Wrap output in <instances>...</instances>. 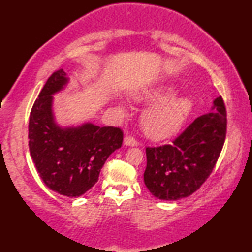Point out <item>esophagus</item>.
<instances>
[{
	"label": "esophagus",
	"mask_w": 252,
	"mask_h": 252,
	"mask_svg": "<svg viewBox=\"0 0 252 252\" xmlns=\"http://www.w3.org/2000/svg\"><path fill=\"white\" fill-rule=\"evenodd\" d=\"M124 144L127 147H135L137 146V141L130 136L124 137Z\"/></svg>",
	"instance_id": "esophagus-1"
}]
</instances>
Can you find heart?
Returning a JSON list of instances; mask_svg holds the SVG:
<instances>
[{
	"mask_svg": "<svg viewBox=\"0 0 252 252\" xmlns=\"http://www.w3.org/2000/svg\"><path fill=\"white\" fill-rule=\"evenodd\" d=\"M178 89L171 85L146 89L134 95L140 103H156L148 108L142 115L144 133L154 140H165L173 136L184 125L192 109V101L188 96L174 97ZM119 108L124 105L118 103Z\"/></svg>",
	"mask_w": 252,
	"mask_h": 252,
	"instance_id": "1",
	"label": "heart"
}]
</instances>
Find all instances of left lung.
<instances>
[{
    "instance_id": "obj_1",
    "label": "left lung",
    "mask_w": 252,
    "mask_h": 252,
    "mask_svg": "<svg viewBox=\"0 0 252 252\" xmlns=\"http://www.w3.org/2000/svg\"><path fill=\"white\" fill-rule=\"evenodd\" d=\"M212 111L196 118L172 144L147 148L144 185L158 199L178 201L195 192L211 174L226 137L221 96Z\"/></svg>"
}]
</instances>
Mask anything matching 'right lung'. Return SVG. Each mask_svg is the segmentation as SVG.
Returning a JSON list of instances; mask_svg holds the SVG:
<instances>
[{
	"instance_id": "obj_1",
	"label": "right lung",
	"mask_w": 252,
	"mask_h": 252,
	"mask_svg": "<svg viewBox=\"0 0 252 252\" xmlns=\"http://www.w3.org/2000/svg\"><path fill=\"white\" fill-rule=\"evenodd\" d=\"M70 78L54 72L34 103L30 115L29 146L40 178L51 190L79 197L98 180L99 172L123 143L117 127H99L91 122L62 126L54 112V95L66 88Z\"/></svg>"
}]
</instances>
